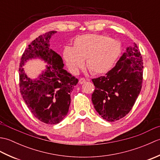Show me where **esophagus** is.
I'll return each mask as SVG.
<instances>
[{"instance_id":"obj_1","label":"esophagus","mask_w":160,"mask_h":160,"mask_svg":"<svg viewBox=\"0 0 160 160\" xmlns=\"http://www.w3.org/2000/svg\"><path fill=\"white\" fill-rule=\"evenodd\" d=\"M84 82H86V79H85V78H80V79H79V83L82 84H84Z\"/></svg>"}]
</instances>
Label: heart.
Segmentation results:
<instances>
[{
  "label": "heart",
  "instance_id": "b5f03b06",
  "mask_svg": "<svg viewBox=\"0 0 160 160\" xmlns=\"http://www.w3.org/2000/svg\"><path fill=\"white\" fill-rule=\"evenodd\" d=\"M121 52V47L117 40L109 36L98 33L78 36L72 48L64 47L63 58L71 72L77 73L84 66L95 75L108 72L116 62Z\"/></svg>",
  "mask_w": 160,
  "mask_h": 160
}]
</instances>
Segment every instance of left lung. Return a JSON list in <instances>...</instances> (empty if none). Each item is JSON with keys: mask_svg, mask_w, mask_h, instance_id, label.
<instances>
[{"mask_svg": "<svg viewBox=\"0 0 160 160\" xmlns=\"http://www.w3.org/2000/svg\"><path fill=\"white\" fill-rule=\"evenodd\" d=\"M143 80V60L134 42L104 76L92 79L96 89L91 96L95 109L108 122L127 115L136 101Z\"/></svg>", "mask_w": 160, "mask_h": 160, "instance_id": "1", "label": "left lung"}]
</instances>
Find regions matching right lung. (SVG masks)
Returning a JSON list of instances; mask_svg holds the SVG:
<instances>
[{
	"label": "right lung",
	"instance_id": "right-lung-1",
	"mask_svg": "<svg viewBox=\"0 0 160 160\" xmlns=\"http://www.w3.org/2000/svg\"><path fill=\"white\" fill-rule=\"evenodd\" d=\"M56 31L39 36L22 53L19 68L20 91L27 106L34 116L44 123L56 124L62 121L69 111L71 92L78 82L63 69L62 58L49 47V40ZM40 57L50 65L38 81L26 76L22 67L25 62Z\"/></svg>",
	"mask_w": 160,
	"mask_h": 160
}]
</instances>
